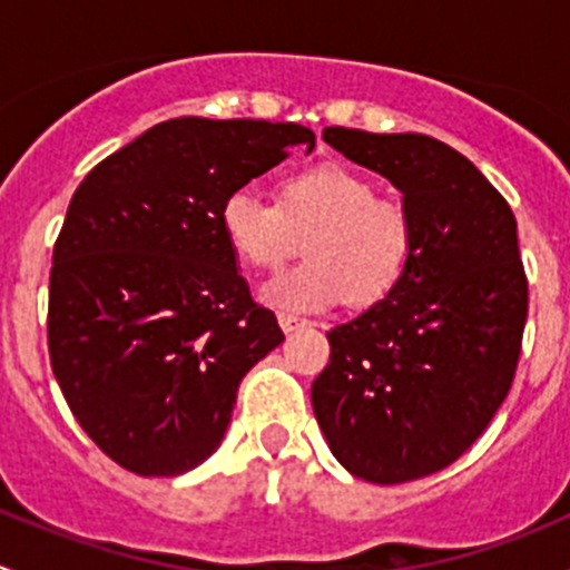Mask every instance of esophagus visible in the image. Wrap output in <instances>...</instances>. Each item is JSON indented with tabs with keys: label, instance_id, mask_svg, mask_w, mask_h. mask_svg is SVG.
<instances>
[{
	"label": "esophagus",
	"instance_id": "1",
	"mask_svg": "<svg viewBox=\"0 0 570 570\" xmlns=\"http://www.w3.org/2000/svg\"><path fill=\"white\" fill-rule=\"evenodd\" d=\"M278 325L284 333H292V331H297V327H308L312 322L297 317V314H278Z\"/></svg>",
	"mask_w": 570,
	"mask_h": 570
}]
</instances>
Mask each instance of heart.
<instances>
[{
    "label": "heart",
    "mask_w": 570,
    "mask_h": 570,
    "mask_svg": "<svg viewBox=\"0 0 570 570\" xmlns=\"http://www.w3.org/2000/svg\"><path fill=\"white\" fill-rule=\"evenodd\" d=\"M220 228L228 248L253 269H275L308 237V262L262 286L264 303L289 312L386 301L416 243L405 204L375 195L370 178L338 163L289 174L281 181V200L237 187L223 200Z\"/></svg>",
    "instance_id": "1"
}]
</instances>
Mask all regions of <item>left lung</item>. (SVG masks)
I'll use <instances>...</instances> for the list:
<instances>
[{
    "label": "left lung",
    "mask_w": 570,
    "mask_h": 570,
    "mask_svg": "<svg viewBox=\"0 0 570 570\" xmlns=\"http://www.w3.org/2000/svg\"><path fill=\"white\" fill-rule=\"evenodd\" d=\"M386 176L416 243L386 301L327 331L312 405L336 461L366 482L435 474L474 444L513 386L530 289L508 200L428 135L322 131Z\"/></svg>",
    "instance_id": "obj_1"
}]
</instances>
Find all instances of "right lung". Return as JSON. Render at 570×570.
Returning <instances> with one entry per match:
<instances>
[{
  "mask_svg": "<svg viewBox=\"0 0 570 570\" xmlns=\"http://www.w3.org/2000/svg\"><path fill=\"white\" fill-rule=\"evenodd\" d=\"M314 131L174 118L96 165L73 193L49 275V358L94 444L140 476L204 463L237 389L284 342L220 228L228 193Z\"/></svg>",
  "mask_w": 570,
  "mask_h": 570,
  "instance_id": "add662e5",
  "label": "right lung"
}]
</instances>
